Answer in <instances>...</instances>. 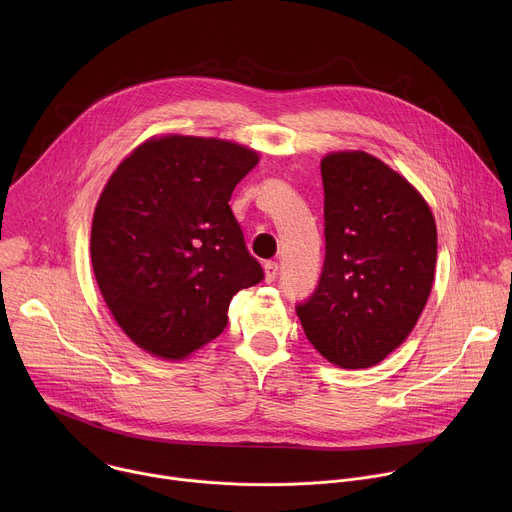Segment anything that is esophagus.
I'll list each match as a JSON object with an SVG mask.
<instances>
[{"mask_svg": "<svg viewBox=\"0 0 512 512\" xmlns=\"http://www.w3.org/2000/svg\"><path fill=\"white\" fill-rule=\"evenodd\" d=\"M263 271H265V281H273L275 277H277V271H279V265L275 263V261H267L265 265H263Z\"/></svg>", "mask_w": 512, "mask_h": 512, "instance_id": "esophagus-1", "label": "esophagus"}]
</instances>
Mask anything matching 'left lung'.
<instances>
[{
    "instance_id": "left-lung-1",
    "label": "left lung",
    "mask_w": 512,
    "mask_h": 512,
    "mask_svg": "<svg viewBox=\"0 0 512 512\" xmlns=\"http://www.w3.org/2000/svg\"><path fill=\"white\" fill-rule=\"evenodd\" d=\"M320 170L326 259L298 316L326 360L369 369L407 340L427 304L435 218L405 176L367 152H330Z\"/></svg>"
}]
</instances>
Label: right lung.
<instances>
[{"label":"right lung","instance_id":"right-lung-1","mask_svg":"<svg viewBox=\"0 0 512 512\" xmlns=\"http://www.w3.org/2000/svg\"><path fill=\"white\" fill-rule=\"evenodd\" d=\"M259 152L221 137H150L109 176L93 214L101 296L133 344L184 360L227 326L237 291L263 279L229 206Z\"/></svg>","mask_w":512,"mask_h":512}]
</instances>
